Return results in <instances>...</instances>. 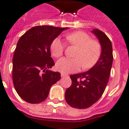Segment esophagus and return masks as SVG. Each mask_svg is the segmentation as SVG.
<instances>
[{"instance_id":"obj_1","label":"esophagus","mask_w":129,"mask_h":129,"mask_svg":"<svg viewBox=\"0 0 129 129\" xmlns=\"http://www.w3.org/2000/svg\"><path fill=\"white\" fill-rule=\"evenodd\" d=\"M66 76V75H65V74H63V73H62V74H61V76H62V77H64V76Z\"/></svg>"}]
</instances>
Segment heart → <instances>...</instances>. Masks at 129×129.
Segmentation results:
<instances>
[{
  "label": "heart",
  "instance_id": "heart-1",
  "mask_svg": "<svg viewBox=\"0 0 129 129\" xmlns=\"http://www.w3.org/2000/svg\"><path fill=\"white\" fill-rule=\"evenodd\" d=\"M66 39L69 44L78 49L74 56L75 58H63L56 62V68L58 71L74 73L82 67L83 69H90L97 63L102 53V46L98 41L92 40L90 36L82 31L67 35ZM50 50L53 56L61 57L65 50L64 44L59 38H56L52 42Z\"/></svg>",
  "mask_w": 129,
  "mask_h": 129
}]
</instances>
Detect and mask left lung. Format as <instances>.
<instances>
[{"mask_svg": "<svg viewBox=\"0 0 129 129\" xmlns=\"http://www.w3.org/2000/svg\"><path fill=\"white\" fill-rule=\"evenodd\" d=\"M92 32L98 38L102 46L100 57L88 71L71 75L72 84L65 93L67 104L80 109L89 108L101 98L109 82L113 62L110 39L99 29H94Z\"/></svg>", "mask_w": 129, "mask_h": 129, "instance_id": "obj_1", "label": "left lung"}]
</instances>
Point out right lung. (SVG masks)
<instances>
[{
  "mask_svg": "<svg viewBox=\"0 0 129 129\" xmlns=\"http://www.w3.org/2000/svg\"><path fill=\"white\" fill-rule=\"evenodd\" d=\"M67 29L38 25L26 31L18 40L13 57V82L18 94L25 102H44L52 85L61 78L60 73L49 70L54 65L50 46Z\"/></svg>",
  "mask_w": 129,
  "mask_h": 129,
  "instance_id": "1",
  "label": "right lung"
}]
</instances>
